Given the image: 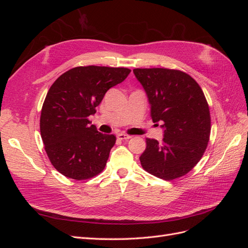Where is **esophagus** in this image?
<instances>
[{
  "label": "esophagus",
  "mask_w": 248,
  "mask_h": 248,
  "mask_svg": "<svg viewBox=\"0 0 248 248\" xmlns=\"http://www.w3.org/2000/svg\"><path fill=\"white\" fill-rule=\"evenodd\" d=\"M117 138L119 139V140H129L130 138H131V136H128V134H125V133H118L117 134Z\"/></svg>",
  "instance_id": "esophagus-1"
}]
</instances>
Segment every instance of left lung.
<instances>
[{"label":"left lung","instance_id":"8db88e82","mask_svg":"<svg viewBox=\"0 0 248 248\" xmlns=\"http://www.w3.org/2000/svg\"><path fill=\"white\" fill-rule=\"evenodd\" d=\"M151 106V118L163 129L158 142L146 139L140 157L142 169L163 180L186 175L201 160L208 146L211 119L206 97L188 74L167 68H137Z\"/></svg>","mask_w":248,"mask_h":248}]
</instances>
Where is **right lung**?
<instances>
[{
  "mask_svg": "<svg viewBox=\"0 0 248 248\" xmlns=\"http://www.w3.org/2000/svg\"><path fill=\"white\" fill-rule=\"evenodd\" d=\"M130 71L123 67H76L49 88L41 109L40 132L51 164L65 177L86 180L106 168L116 137L97 131L89 117L108 90Z\"/></svg>",
  "mask_w": 248,
  "mask_h": 248,
  "instance_id": "obj_1",
  "label": "right lung"
}]
</instances>
